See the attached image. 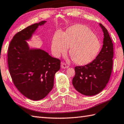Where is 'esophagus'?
I'll return each instance as SVG.
<instances>
[{
  "mask_svg": "<svg viewBox=\"0 0 124 124\" xmlns=\"http://www.w3.org/2000/svg\"><path fill=\"white\" fill-rule=\"evenodd\" d=\"M61 67L62 69H66V68H67L68 67L67 65V64H66L65 63L62 62L61 63Z\"/></svg>",
  "mask_w": 124,
  "mask_h": 124,
  "instance_id": "esophagus-1",
  "label": "esophagus"
}]
</instances>
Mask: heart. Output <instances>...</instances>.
<instances>
[{
    "instance_id": "heart-1",
    "label": "heart",
    "mask_w": 124,
    "mask_h": 124,
    "mask_svg": "<svg viewBox=\"0 0 124 124\" xmlns=\"http://www.w3.org/2000/svg\"><path fill=\"white\" fill-rule=\"evenodd\" d=\"M69 47V53L73 61L78 64L85 65L96 58L101 44L88 27L76 25L69 28L65 33L56 31L52 41V52L57 57L67 53Z\"/></svg>"
}]
</instances>
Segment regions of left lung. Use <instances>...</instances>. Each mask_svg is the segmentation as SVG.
<instances>
[{"instance_id":"1","label":"left lung","mask_w":124,"mask_h":124,"mask_svg":"<svg viewBox=\"0 0 124 124\" xmlns=\"http://www.w3.org/2000/svg\"><path fill=\"white\" fill-rule=\"evenodd\" d=\"M99 25L104 35L101 50L90 63L74 68L73 87L85 96H94L100 93L108 83L113 69V43L107 29L101 24Z\"/></svg>"}]
</instances>
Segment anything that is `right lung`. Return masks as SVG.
Instances as JSON below:
<instances>
[{"mask_svg": "<svg viewBox=\"0 0 124 124\" xmlns=\"http://www.w3.org/2000/svg\"><path fill=\"white\" fill-rule=\"evenodd\" d=\"M35 23L16 34L8 50V65L14 85L20 93L33 100L44 98L52 90L54 76L60 69L61 61L44 50L30 49L29 40L39 26Z\"/></svg>", "mask_w": 124, "mask_h": 124, "instance_id": "right-lung-1", "label": "right lung"}]
</instances>
